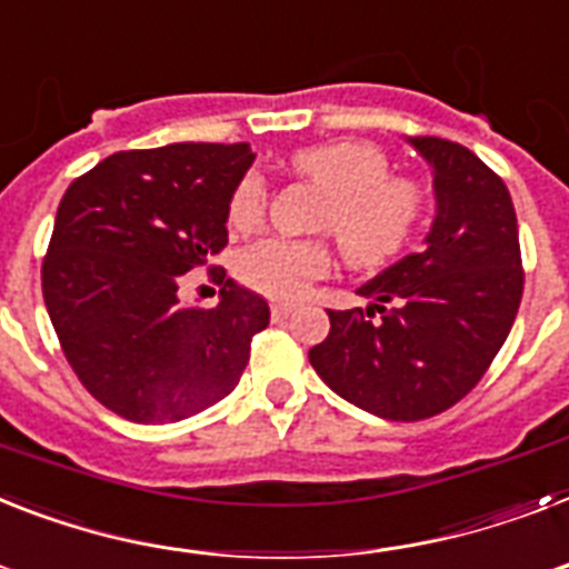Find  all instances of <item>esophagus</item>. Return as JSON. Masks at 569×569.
Segmentation results:
<instances>
[{"instance_id": "1", "label": "esophagus", "mask_w": 569, "mask_h": 569, "mask_svg": "<svg viewBox=\"0 0 569 569\" xmlns=\"http://www.w3.org/2000/svg\"><path fill=\"white\" fill-rule=\"evenodd\" d=\"M292 303H283V300H277V303H271V318L274 321H283V318H289V312H292Z\"/></svg>"}]
</instances>
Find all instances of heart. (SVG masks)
I'll use <instances>...</instances> for the list:
<instances>
[{
  "label": "heart",
  "instance_id": "1",
  "mask_svg": "<svg viewBox=\"0 0 569 569\" xmlns=\"http://www.w3.org/2000/svg\"><path fill=\"white\" fill-rule=\"evenodd\" d=\"M289 169L325 192L316 228L332 233L353 269H380L406 251L418 233L427 196L412 178L391 174L389 154L368 140H330L298 149ZM269 192L257 174L239 180L228 224L251 233L266 219ZM237 271L269 298L292 300L330 271V248L318 239H262L242 251Z\"/></svg>",
  "mask_w": 569,
  "mask_h": 569
}]
</instances>
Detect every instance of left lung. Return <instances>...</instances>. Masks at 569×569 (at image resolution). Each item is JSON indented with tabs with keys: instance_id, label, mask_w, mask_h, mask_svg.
I'll return each instance as SVG.
<instances>
[{
	"instance_id": "8db88e82",
	"label": "left lung",
	"mask_w": 569,
	"mask_h": 569,
	"mask_svg": "<svg viewBox=\"0 0 569 569\" xmlns=\"http://www.w3.org/2000/svg\"><path fill=\"white\" fill-rule=\"evenodd\" d=\"M409 142L436 189L423 251L359 286L365 309H330V336L309 350L336 395L386 420L459 403L500 353L523 298L517 216L500 174L459 142Z\"/></svg>"
}]
</instances>
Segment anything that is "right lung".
<instances>
[{"instance_id":"add662e5","label":"right lung","mask_w":569,"mask_h":569,"mask_svg":"<svg viewBox=\"0 0 569 569\" xmlns=\"http://www.w3.org/2000/svg\"><path fill=\"white\" fill-rule=\"evenodd\" d=\"M248 142L119 151L69 183L43 260V300L67 362L101 406L174 423L237 389L269 303L224 280L212 309L183 307L178 277L228 244Z\"/></svg>"}]
</instances>
